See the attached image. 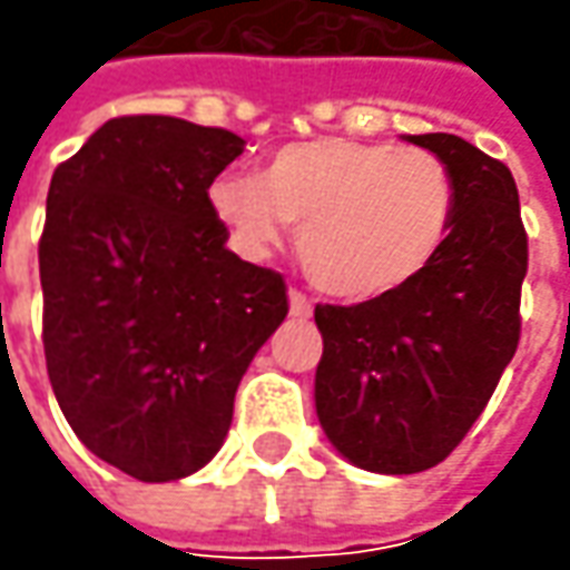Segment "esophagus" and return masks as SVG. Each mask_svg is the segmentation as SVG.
<instances>
[{"instance_id":"obj_1","label":"esophagus","mask_w":570,"mask_h":570,"mask_svg":"<svg viewBox=\"0 0 570 570\" xmlns=\"http://www.w3.org/2000/svg\"><path fill=\"white\" fill-rule=\"evenodd\" d=\"M288 307H292V317H297V320H307V317H311V314H314L311 301L301 295V292H295V288L288 292Z\"/></svg>"}]
</instances>
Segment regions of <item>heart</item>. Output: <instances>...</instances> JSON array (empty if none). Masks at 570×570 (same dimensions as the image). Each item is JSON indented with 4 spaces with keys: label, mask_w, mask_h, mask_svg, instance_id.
<instances>
[{
    "label": "heart",
    "mask_w": 570,
    "mask_h": 570,
    "mask_svg": "<svg viewBox=\"0 0 570 570\" xmlns=\"http://www.w3.org/2000/svg\"><path fill=\"white\" fill-rule=\"evenodd\" d=\"M208 206L253 259L297 225V256L320 292L371 301L425 273L448 240L456 187L425 148L311 139L278 148L259 180L215 177Z\"/></svg>",
    "instance_id": "obj_1"
}]
</instances>
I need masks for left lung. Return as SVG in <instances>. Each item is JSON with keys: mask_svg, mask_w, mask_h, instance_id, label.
Masks as SVG:
<instances>
[{"mask_svg": "<svg viewBox=\"0 0 570 570\" xmlns=\"http://www.w3.org/2000/svg\"><path fill=\"white\" fill-rule=\"evenodd\" d=\"M453 174L450 234L422 275L352 307L317 304L314 381L330 444L358 470L438 466L492 400L520 340L527 230L511 170L460 136H405Z\"/></svg>", "mask_w": 570, "mask_h": 570, "instance_id": "1", "label": "left lung"}]
</instances>
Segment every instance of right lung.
<instances>
[{
	"label": "right lung",
	"mask_w": 570,
	"mask_h": 570,
	"mask_svg": "<svg viewBox=\"0 0 570 570\" xmlns=\"http://www.w3.org/2000/svg\"><path fill=\"white\" fill-rule=\"evenodd\" d=\"M244 139L107 120L53 170L40 237L43 355L78 441L139 482L203 470L288 314L285 278L228 250L208 187Z\"/></svg>",
	"instance_id": "1"
}]
</instances>
